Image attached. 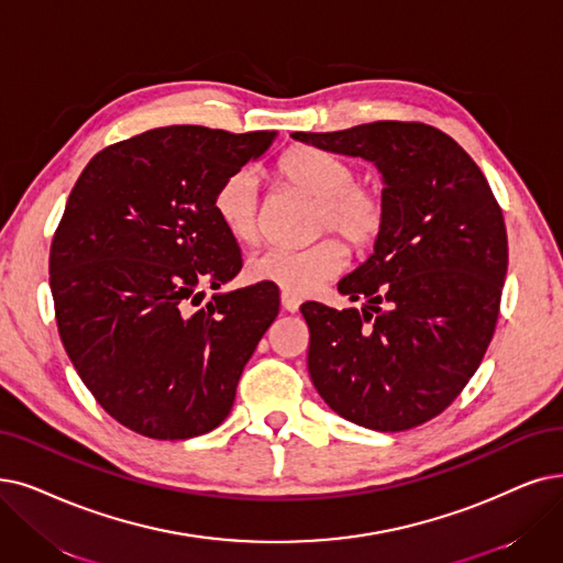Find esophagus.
Wrapping results in <instances>:
<instances>
[{
	"mask_svg": "<svg viewBox=\"0 0 563 563\" xmlns=\"http://www.w3.org/2000/svg\"><path fill=\"white\" fill-rule=\"evenodd\" d=\"M300 305H302V300H300L298 296H290V294H286V290H282V307H284L286 311L296 313V311L300 309Z\"/></svg>",
	"mask_w": 563,
	"mask_h": 563,
	"instance_id": "34e87169",
	"label": "esophagus"
}]
</instances>
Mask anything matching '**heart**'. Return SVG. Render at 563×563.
<instances>
[{"instance_id": "heart-1", "label": "heart", "mask_w": 563, "mask_h": 563, "mask_svg": "<svg viewBox=\"0 0 563 563\" xmlns=\"http://www.w3.org/2000/svg\"><path fill=\"white\" fill-rule=\"evenodd\" d=\"M279 183L311 200V233H336L355 252H365L386 229V194L372 183H357L355 168L325 150L311 145L288 147L275 164ZM212 210L221 229L240 244L258 240L261 203L254 170L238 168L221 179ZM346 265V246L323 238L305 250H265L246 261L252 282L273 284L290 296H307L323 282L336 277Z\"/></svg>"}]
</instances>
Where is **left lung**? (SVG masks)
Segmentation results:
<instances>
[{
    "instance_id": "left-lung-1",
    "label": "left lung",
    "mask_w": 563,
    "mask_h": 563,
    "mask_svg": "<svg viewBox=\"0 0 563 563\" xmlns=\"http://www.w3.org/2000/svg\"><path fill=\"white\" fill-rule=\"evenodd\" d=\"M294 139L374 162L388 203L374 254L336 286L365 309L300 307L313 386L355 424L411 430L451 407L492 342L508 269L501 208L437 126L380 120Z\"/></svg>"
}]
</instances>
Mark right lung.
<instances>
[{
  "instance_id": "obj_1",
  "label": "right lung",
  "mask_w": 563,
  "mask_h": 563,
  "mask_svg": "<svg viewBox=\"0 0 563 563\" xmlns=\"http://www.w3.org/2000/svg\"><path fill=\"white\" fill-rule=\"evenodd\" d=\"M275 136L150 129L95 154L66 200L51 244L57 330L87 390L136 434L183 441L227 420L277 317L269 284L200 307L242 269L214 191Z\"/></svg>"
}]
</instances>
